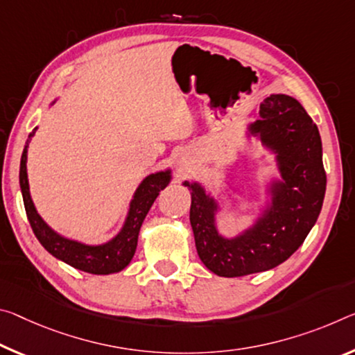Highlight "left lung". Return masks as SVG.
<instances>
[{
  "instance_id": "left-lung-1",
  "label": "left lung",
  "mask_w": 355,
  "mask_h": 355,
  "mask_svg": "<svg viewBox=\"0 0 355 355\" xmlns=\"http://www.w3.org/2000/svg\"><path fill=\"white\" fill-rule=\"evenodd\" d=\"M248 131L273 151L281 175L270 183L272 200L252 226L223 237L218 202L200 183H183L191 191L189 221L200 261L226 278L266 272L294 254L318 221L327 184L318 126L299 101L288 94L266 98Z\"/></svg>"
}]
</instances>
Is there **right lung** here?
Here are the masks:
<instances>
[{
	"label": "right lung",
	"mask_w": 355,
	"mask_h": 355,
	"mask_svg": "<svg viewBox=\"0 0 355 355\" xmlns=\"http://www.w3.org/2000/svg\"><path fill=\"white\" fill-rule=\"evenodd\" d=\"M36 129L37 128L33 129V132H30V136H28L24 153H21L19 175L26 216L36 239L41 241V245L50 254L60 259V261L69 263L71 267L82 270V272L93 275H110L121 272L123 268L128 267L134 252H136L139 230L145 216H147L151 205H153V202L159 196V191L164 189L171 183V168L150 173L148 177L142 180V183L139 184L136 193H134L131 204H129L125 224H123L121 230L114 239L103 245L80 243L77 240L66 239L63 235L56 234L52 227H49L47 223L37 213L35 204H33L30 184H28L26 159L28 145L31 142V137L35 136Z\"/></svg>",
	"instance_id": "obj_1"
}]
</instances>
